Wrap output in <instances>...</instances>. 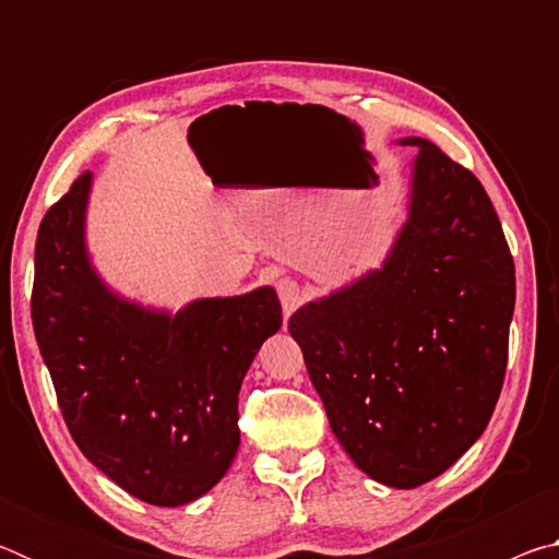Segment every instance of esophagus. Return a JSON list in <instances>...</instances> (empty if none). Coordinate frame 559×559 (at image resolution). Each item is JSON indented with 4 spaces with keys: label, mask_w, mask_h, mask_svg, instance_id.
I'll list each match as a JSON object with an SVG mask.
<instances>
[{
    "label": "esophagus",
    "mask_w": 559,
    "mask_h": 559,
    "mask_svg": "<svg viewBox=\"0 0 559 559\" xmlns=\"http://www.w3.org/2000/svg\"><path fill=\"white\" fill-rule=\"evenodd\" d=\"M276 290H278L283 313H286V318H288L293 310L300 306V288H298V283L293 281V278H281L276 283Z\"/></svg>",
    "instance_id": "34e87169"
}]
</instances>
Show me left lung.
<instances>
[{
  "mask_svg": "<svg viewBox=\"0 0 559 559\" xmlns=\"http://www.w3.org/2000/svg\"><path fill=\"white\" fill-rule=\"evenodd\" d=\"M409 219L382 271L288 330L330 427L367 476L416 488L488 427L503 390L515 263L484 185L421 138Z\"/></svg>",
  "mask_w": 559,
  "mask_h": 559,
  "instance_id": "1",
  "label": "left lung"
}]
</instances>
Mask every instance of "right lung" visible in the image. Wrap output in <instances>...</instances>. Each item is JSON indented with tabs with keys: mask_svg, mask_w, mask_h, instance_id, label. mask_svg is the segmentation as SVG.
Returning <instances> with one entry per match:
<instances>
[{
	"mask_svg": "<svg viewBox=\"0 0 559 559\" xmlns=\"http://www.w3.org/2000/svg\"><path fill=\"white\" fill-rule=\"evenodd\" d=\"M91 173L44 214L32 323L66 427L91 463L145 503L185 506L231 466L239 390L281 328L273 288L206 298L175 318L120 300L83 243Z\"/></svg>",
	"mask_w": 559,
	"mask_h": 559,
	"instance_id": "obj_1",
	"label": "right lung"
}]
</instances>
